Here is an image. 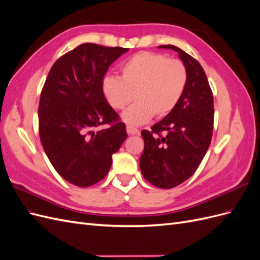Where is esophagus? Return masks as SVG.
<instances>
[{
    "instance_id": "1",
    "label": "esophagus",
    "mask_w": 260,
    "mask_h": 260,
    "mask_svg": "<svg viewBox=\"0 0 260 260\" xmlns=\"http://www.w3.org/2000/svg\"><path fill=\"white\" fill-rule=\"evenodd\" d=\"M127 133L129 136H135V135H139L140 131L133 127H127Z\"/></svg>"
}]
</instances>
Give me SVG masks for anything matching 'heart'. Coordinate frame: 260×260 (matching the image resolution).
Here are the masks:
<instances>
[{"label": "heart", "instance_id": "b5f03b06", "mask_svg": "<svg viewBox=\"0 0 260 260\" xmlns=\"http://www.w3.org/2000/svg\"><path fill=\"white\" fill-rule=\"evenodd\" d=\"M121 78L106 76L102 91L114 109H123L121 120L129 127H137L154 116L169 115L179 104L187 83V70L181 60L166 55L141 52L125 60L120 67Z\"/></svg>", "mask_w": 260, "mask_h": 260}]
</instances>
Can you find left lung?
<instances>
[{"label": "left lung", "instance_id": "obj_1", "mask_svg": "<svg viewBox=\"0 0 260 260\" xmlns=\"http://www.w3.org/2000/svg\"><path fill=\"white\" fill-rule=\"evenodd\" d=\"M158 48L179 54L187 70V83L174 111L155 123L151 131L141 132L144 151L140 168L149 183L171 188L194 174L207 152L214 128V98L198 60L175 45Z\"/></svg>", "mask_w": 260, "mask_h": 260}]
</instances>
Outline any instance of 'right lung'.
Returning <instances> with one entry per match:
<instances>
[{
	"label": "right lung",
	"mask_w": 260,
	"mask_h": 260,
	"mask_svg": "<svg viewBox=\"0 0 260 260\" xmlns=\"http://www.w3.org/2000/svg\"><path fill=\"white\" fill-rule=\"evenodd\" d=\"M129 49L83 43L54 62L39 104L44 152L59 176L80 187L108 174L127 131L108 104L102 81L109 66ZM101 124L110 128L95 132Z\"/></svg>",
	"instance_id": "obj_1"
}]
</instances>
